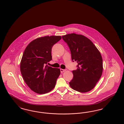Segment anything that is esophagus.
<instances>
[{
    "instance_id": "obj_1",
    "label": "esophagus",
    "mask_w": 124,
    "mask_h": 124,
    "mask_svg": "<svg viewBox=\"0 0 124 124\" xmlns=\"http://www.w3.org/2000/svg\"><path fill=\"white\" fill-rule=\"evenodd\" d=\"M65 71H66V70H65V69H60V71H61V73L65 72Z\"/></svg>"
}]
</instances>
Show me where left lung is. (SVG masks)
I'll use <instances>...</instances> for the list:
<instances>
[{"instance_id":"8db88e82","label":"left lung","mask_w":124,"mask_h":124,"mask_svg":"<svg viewBox=\"0 0 124 124\" xmlns=\"http://www.w3.org/2000/svg\"><path fill=\"white\" fill-rule=\"evenodd\" d=\"M69 47L71 59L78 63L72 71L73 78L69 82L73 90L86 93L93 88L101 77L103 60L100 51L86 37L75 33L62 36Z\"/></svg>"}]
</instances>
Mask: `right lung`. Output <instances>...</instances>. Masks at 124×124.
<instances>
[{
	"label": "right lung",
	"mask_w": 124,
	"mask_h": 124,
	"mask_svg": "<svg viewBox=\"0 0 124 124\" xmlns=\"http://www.w3.org/2000/svg\"><path fill=\"white\" fill-rule=\"evenodd\" d=\"M61 39L60 36H46L30 42L24 51L20 71L24 82L38 94L46 93L53 89L60 74L59 68L47 65L52 60V48Z\"/></svg>",
	"instance_id": "add662e5"
}]
</instances>
